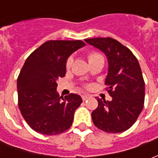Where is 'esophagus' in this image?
<instances>
[{
	"instance_id": "obj_1",
	"label": "esophagus",
	"mask_w": 158,
	"mask_h": 158,
	"mask_svg": "<svg viewBox=\"0 0 158 158\" xmlns=\"http://www.w3.org/2000/svg\"><path fill=\"white\" fill-rule=\"evenodd\" d=\"M89 97V96H88V95H83V96H82L83 101H85V100L88 99Z\"/></svg>"
}]
</instances>
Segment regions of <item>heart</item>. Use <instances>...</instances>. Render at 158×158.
<instances>
[{"instance_id":"obj_1","label":"heart","mask_w":158,"mask_h":158,"mask_svg":"<svg viewBox=\"0 0 158 158\" xmlns=\"http://www.w3.org/2000/svg\"><path fill=\"white\" fill-rule=\"evenodd\" d=\"M101 56L99 53H97V52H89V54H88V59H89V62L90 61H92L94 59L97 58V57H99ZM72 63H73V57L72 56H69V58L67 59V62H66V68L67 69H69L71 66H72Z\"/></svg>"}]
</instances>
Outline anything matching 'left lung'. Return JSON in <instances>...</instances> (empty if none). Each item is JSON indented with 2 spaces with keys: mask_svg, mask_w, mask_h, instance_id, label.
<instances>
[{
  "mask_svg": "<svg viewBox=\"0 0 158 158\" xmlns=\"http://www.w3.org/2000/svg\"><path fill=\"white\" fill-rule=\"evenodd\" d=\"M105 53L108 73L105 85L112 101L96 98L98 106L91 113L94 124L107 133L129 129L141 113L145 101V82L139 62L132 52L116 40H85Z\"/></svg>",
  "mask_w": 158,
  "mask_h": 158,
  "instance_id": "left-lung-1",
  "label": "left lung"
}]
</instances>
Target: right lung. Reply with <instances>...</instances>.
<instances>
[{
	"label": "right lung",
	"mask_w": 158,
	"mask_h": 158,
	"mask_svg": "<svg viewBox=\"0 0 158 158\" xmlns=\"http://www.w3.org/2000/svg\"><path fill=\"white\" fill-rule=\"evenodd\" d=\"M85 45L82 40H48L26 59L17 81L19 106L36 132L56 135L72 125L82 98L72 93L59 96L56 80L65 76L69 56Z\"/></svg>",
	"instance_id": "add662e5"
}]
</instances>
